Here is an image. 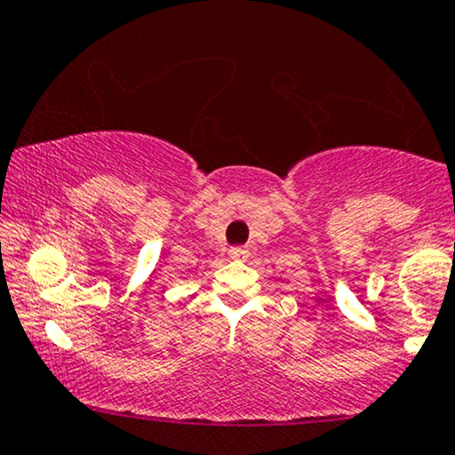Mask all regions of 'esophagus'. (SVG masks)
Wrapping results in <instances>:
<instances>
[{"label":"esophagus","instance_id":"obj_1","mask_svg":"<svg viewBox=\"0 0 455 455\" xmlns=\"http://www.w3.org/2000/svg\"><path fill=\"white\" fill-rule=\"evenodd\" d=\"M245 254H248V251H245L243 248H233V250H231V256H233V259H243Z\"/></svg>","mask_w":455,"mask_h":455}]
</instances>
